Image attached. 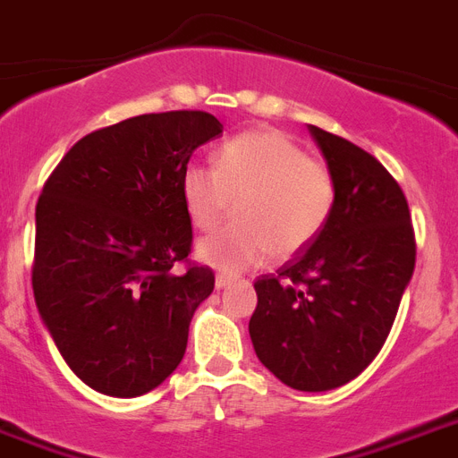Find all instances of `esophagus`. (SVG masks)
<instances>
[{"instance_id": "obj_1", "label": "esophagus", "mask_w": 458, "mask_h": 458, "mask_svg": "<svg viewBox=\"0 0 458 458\" xmlns=\"http://www.w3.org/2000/svg\"><path fill=\"white\" fill-rule=\"evenodd\" d=\"M233 283V277L232 276H225V273H220V276L215 277V287L217 289H225V287H229V284Z\"/></svg>"}]
</instances>
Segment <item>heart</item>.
<instances>
[{
  "mask_svg": "<svg viewBox=\"0 0 458 458\" xmlns=\"http://www.w3.org/2000/svg\"><path fill=\"white\" fill-rule=\"evenodd\" d=\"M187 217L199 232L220 225L238 199V222L201 238L197 257L213 268L238 273L273 252L287 259L315 241L334 210L331 171L273 129L229 139L215 152V169L187 164L181 178Z\"/></svg>",
  "mask_w": 458,
  "mask_h": 458,
  "instance_id": "1",
  "label": "heart"
}]
</instances>
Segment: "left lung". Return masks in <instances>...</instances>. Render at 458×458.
Segmentation results:
<instances>
[{
    "label": "left lung",
    "mask_w": 458,
    "mask_h": 458,
    "mask_svg": "<svg viewBox=\"0 0 458 458\" xmlns=\"http://www.w3.org/2000/svg\"><path fill=\"white\" fill-rule=\"evenodd\" d=\"M308 131L334 175V210L299 257L257 280L248 329L277 380L329 392L385 345L415 271V233L403 191L373 155L315 124Z\"/></svg>",
    "instance_id": "1"
}]
</instances>
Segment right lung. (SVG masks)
I'll return each mask as SVG.
<instances>
[{
    "label": "right lung",
    "instance_id": "add662e5",
    "mask_svg": "<svg viewBox=\"0 0 458 458\" xmlns=\"http://www.w3.org/2000/svg\"><path fill=\"white\" fill-rule=\"evenodd\" d=\"M222 129L203 111L129 117L78 140L43 187L34 299L62 359L95 392L148 394L185 357L215 276L175 271L191 245L181 178Z\"/></svg>",
    "mask_w": 458,
    "mask_h": 458
}]
</instances>
